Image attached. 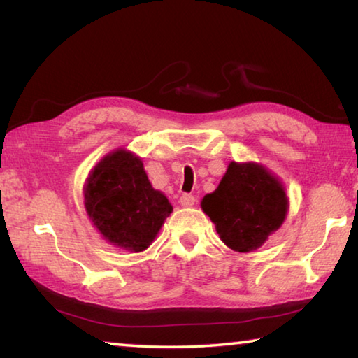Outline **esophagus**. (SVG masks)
Instances as JSON below:
<instances>
[{
  "label": "esophagus",
  "mask_w": 358,
  "mask_h": 358,
  "mask_svg": "<svg viewBox=\"0 0 358 358\" xmlns=\"http://www.w3.org/2000/svg\"><path fill=\"white\" fill-rule=\"evenodd\" d=\"M194 203H196V197L191 196V194H183V196L180 197V205H181V207L189 208V207H192Z\"/></svg>",
  "instance_id": "34e87169"
}]
</instances>
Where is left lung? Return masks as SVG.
Returning <instances> with one entry per match:
<instances>
[{
    "label": "left lung",
    "mask_w": 358,
    "mask_h": 358,
    "mask_svg": "<svg viewBox=\"0 0 358 358\" xmlns=\"http://www.w3.org/2000/svg\"><path fill=\"white\" fill-rule=\"evenodd\" d=\"M201 207L224 245L237 252H251L282 226L289 199L281 180L266 167L232 161Z\"/></svg>",
    "instance_id": "obj_1"
}]
</instances>
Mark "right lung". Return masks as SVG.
<instances>
[{
    "label": "right lung",
    "instance_id": "obj_1",
    "mask_svg": "<svg viewBox=\"0 0 358 358\" xmlns=\"http://www.w3.org/2000/svg\"><path fill=\"white\" fill-rule=\"evenodd\" d=\"M83 203L101 237L131 252L147 250L173 210L151 186L141 157L124 148L110 151L92 169Z\"/></svg>",
    "mask_w": 358,
    "mask_h": 358
}]
</instances>
